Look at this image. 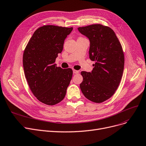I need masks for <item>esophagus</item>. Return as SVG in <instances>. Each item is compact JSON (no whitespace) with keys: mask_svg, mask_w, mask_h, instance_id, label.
Instances as JSON below:
<instances>
[{"mask_svg":"<svg viewBox=\"0 0 146 146\" xmlns=\"http://www.w3.org/2000/svg\"><path fill=\"white\" fill-rule=\"evenodd\" d=\"M73 72L74 74H78L79 73L78 70H73Z\"/></svg>","mask_w":146,"mask_h":146,"instance_id":"1","label":"esophagus"}]
</instances>
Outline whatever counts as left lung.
I'll use <instances>...</instances> for the list:
<instances>
[{
	"mask_svg": "<svg viewBox=\"0 0 146 146\" xmlns=\"http://www.w3.org/2000/svg\"><path fill=\"white\" fill-rule=\"evenodd\" d=\"M78 29L90 40V58L96 62L91 72H81L80 90L92 102H104L115 94L121 80L125 62L122 46L109 27L92 24Z\"/></svg>",
	"mask_w": 146,
	"mask_h": 146,
	"instance_id": "left-lung-1",
	"label": "left lung"
}]
</instances>
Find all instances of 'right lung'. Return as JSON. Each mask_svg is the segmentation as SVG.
Listing matches in <instances>:
<instances>
[{
  "label": "right lung",
  "mask_w": 146,
  "mask_h": 146,
  "mask_svg": "<svg viewBox=\"0 0 146 146\" xmlns=\"http://www.w3.org/2000/svg\"><path fill=\"white\" fill-rule=\"evenodd\" d=\"M73 27L48 25L37 29L23 54L25 76L30 90L40 102L49 106L64 99L71 81V68L56 67L55 61Z\"/></svg>",
  "instance_id": "obj_1"
}]
</instances>
